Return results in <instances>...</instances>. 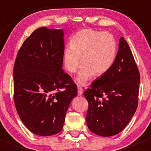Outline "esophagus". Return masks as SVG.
Masks as SVG:
<instances>
[{
	"instance_id": "1",
	"label": "esophagus",
	"mask_w": 151,
	"mask_h": 151,
	"mask_svg": "<svg viewBox=\"0 0 151 151\" xmlns=\"http://www.w3.org/2000/svg\"><path fill=\"white\" fill-rule=\"evenodd\" d=\"M77 90H78V91H77V93H78V95L81 96L83 93V88H82L80 85H78V86H77Z\"/></svg>"
}]
</instances>
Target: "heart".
Instances as JSON below:
<instances>
[{"mask_svg":"<svg viewBox=\"0 0 151 151\" xmlns=\"http://www.w3.org/2000/svg\"><path fill=\"white\" fill-rule=\"evenodd\" d=\"M70 49L63 52L65 69L71 74L82 66L76 77L78 84L84 85L94 75L107 72L115 61L117 47L113 36L106 32L85 29L77 32L69 42Z\"/></svg>","mask_w":151,"mask_h":151,"instance_id":"b5f03b06","label":"heart"}]
</instances>
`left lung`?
Returning a JSON list of instances; mask_svg holds the SVG:
<instances>
[{"instance_id": "1", "label": "left lung", "mask_w": 151, "mask_h": 151, "mask_svg": "<svg viewBox=\"0 0 151 151\" xmlns=\"http://www.w3.org/2000/svg\"><path fill=\"white\" fill-rule=\"evenodd\" d=\"M113 64L84 92L88 101L86 123L96 134H118L134 115L138 105L140 75L131 49L124 38Z\"/></svg>"}]
</instances>
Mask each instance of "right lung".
Listing matches in <instances>:
<instances>
[{"label": "right lung", "instance_id": "add662e5", "mask_svg": "<svg viewBox=\"0 0 151 151\" xmlns=\"http://www.w3.org/2000/svg\"><path fill=\"white\" fill-rule=\"evenodd\" d=\"M63 30L42 27L23 42L14 66V101L32 133L51 136L63 129L77 88L63 67Z\"/></svg>", "mask_w": 151, "mask_h": 151}]
</instances>
